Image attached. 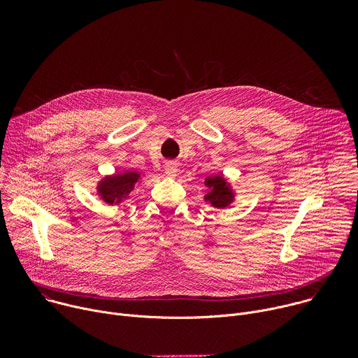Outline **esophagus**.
Listing matches in <instances>:
<instances>
[{
	"mask_svg": "<svg viewBox=\"0 0 358 358\" xmlns=\"http://www.w3.org/2000/svg\"><path fill=\"white\" fill-rule=\"evenodd\" d=\"M164 170H166V174L169 176V177H176L177 176V164L174 163V162H169L167 164H166V167H164Z\"/></svg>",
	"mask_w": 358,
	"mask_h": 358,
	"instance_id": "esophagus-1",
	"label": "esophagus"
}]
</instances>
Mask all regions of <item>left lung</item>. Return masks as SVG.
I'll use <instances>...</instances> for the list:
<instances>
[{"instance_id":"1","label":"left lung","mask_w":358,"mask_h":358,"mask_svg":"<svg viewBox=\"0 0 358 358\" xmlns=\"http://www.w3.org/2000/svg\"><path fill=\"white\" fill-rule=\"evenodd\" d=\"M206 185L208 188H211L208 191V194L206 195V199L210 201L214 207L225 208L232 202L234 195H232L229 187L227 185V181L221 176L208 177L206 180Z\"/></svg>"}]
</instances>
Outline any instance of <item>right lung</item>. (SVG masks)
Returning a JSON list of instances; mask_svg holds the SVG:
<instances>
[{"instance_id":"right-lung-1","label":"right lung","mask_w":358,"mask_h":358,"mask_svg":"<svg viewBox=\"0 0 358 358\" xmlns=\"http://www.w3.org/2000/svg\"><path fill=\"white\" fill-rule=\"evenodd\" d=\"M138 178L140 174L134 171L117 174L109 180L101 181L99 192L108 203H119L122 198H124L133 189Z\"/></svg>"}]
</instances>
